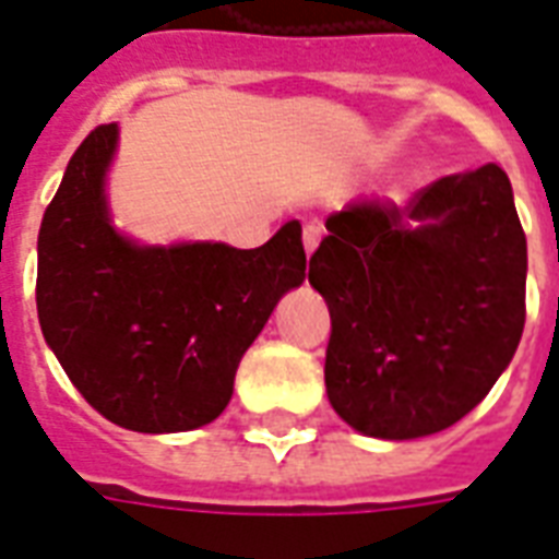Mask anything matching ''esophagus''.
<instances>
[{
  "label": "esophagus",
  "mask_w": 559,
  "mask_h": 559,
  "mask_svg": "<svg viewBox=\"0 0 559 559\" xmlns=\"http://www.w3.org/2000/svg\"><path fill=\"white\" fill-rule=\"evenodd\" d=\"M320 239H322V227L317 225V222L305 225V230H301V242H305V251H308V254H313V251H317Z\"/></svg>",
  "instance_id": "1"
}]
</instances>
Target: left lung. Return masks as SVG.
Returning a JSON list of instances; mask_svg holds the SVG:
<instances>
[{
    "label": "left lung",
    "instance_id": "obj_1",
    "mask_svg": "<svg viewBox=\"0 0 559 559\" xmlns=\"http://www.w3.org/2000/svg\"><path fill=\"white\" fill-rule=\"evenodd\" d=\"M308 281L332 313L325 391L361 436L453 427L510 367L524 332L527 239L495 163L406 206L367 195L325 218Z\"/></svg>",
    "mask_w": 559,
    "mask_h": 559
}]
</instances>
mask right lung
<instances>
[{"label": "right lung", "instance_id": "add662e5", "mask_svg": "<svg viewBox=\"0 0 559 559\" xmlns=\"http://www.w3.org/2000/svg\"><path fill=\"white\" fill-rule=\"evenodd\" d=\"M121 127L91 132L37 234V320L70 382L132 432L216 420L284 293L305 281L299 218L260 248L213 239L144 246L115 225L109 171Z\"/></svg>", "mask_w": 559, "mask_h": 559}]
</instances>
